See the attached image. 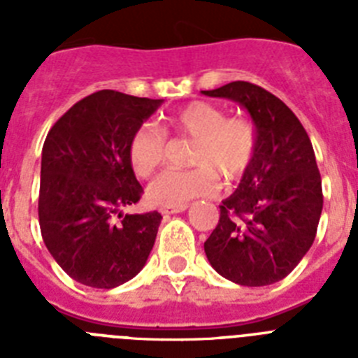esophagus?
<instances>
[{"instance_id": "obj_1", "label": "esophagus", "mask_w": 358, "mask_h": 358, "mask_svg": "<svg viewBox=\"0 0 358 358\" xmlns=\"http://www.w3.org/2000/svg\"><path fill=\"white\" fill-rule=\"evenodd\" d=\"M188 208V204H182V206H166V208H161V215L163 217H170L173 213H179V211H185Z\"/></svg>"}]
</instances>
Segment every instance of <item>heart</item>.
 Listing matches in <instances>:
<instances>
[{
    "mask_svg": "<svg viewBox=\"0 0 358 358\" xmlns=\"http://www.w3.org/2000/svg\"><path fill=\"white\" fill-rule=\"evenodd\" d=\"M169 131L195 140L192 170H164L148 185L147 197L156 206H182L192 199L218 192V176L238 181L248 172L258 150V131L248 118L227 116L220 106L192 102L169 118ZM169 138L163 129L145 123L129 141V161L140 177H148L163 164Z\"/></svg>",
    "mask_w": 358,
    "mask_h": 358,
    "instance_id": "b5f03b06",
    "label": "heart"
}]
</instances>
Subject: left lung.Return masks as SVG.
<instances>
[{"label": "left lung", "instance_id": "8db88e82", "mask_svg": "<svg viewBox=\"0 0 358 358\" xmlns=\"http://www.w3.org/2000/svg\"><path fill=\"white\" fill-rule=\"evenodd\" d=\"M202 93L238 102L258 131L255 161L220 204L204 251L226 280L271 285L292 273L317 233L322 186L314 148L297 116L260 85L236 80Z\"/></svg>", "mask_w": 358, "mask_h": 358}]
</instances>
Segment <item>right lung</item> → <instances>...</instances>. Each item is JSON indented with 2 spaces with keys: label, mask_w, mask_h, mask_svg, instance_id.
<instances>
[{
  "label": "right lung",
  "mask_w": 358,
  "mask_h": 358,
  "mask_svg": "<svg viewBox=\"0 0 358 358\" xmlns=\"http://www.w3.org/2000/svg\"><path fill=\"white\" fill-rule=\"evenodd\" d=\"M163 100L102 90L53 123L43 145L39 226L50 255L68 276L115 289L143 268L161 213L122 215L143 188L129 141Z\"/></svg>",
  "instance_id": "1"
}]
</instances>
